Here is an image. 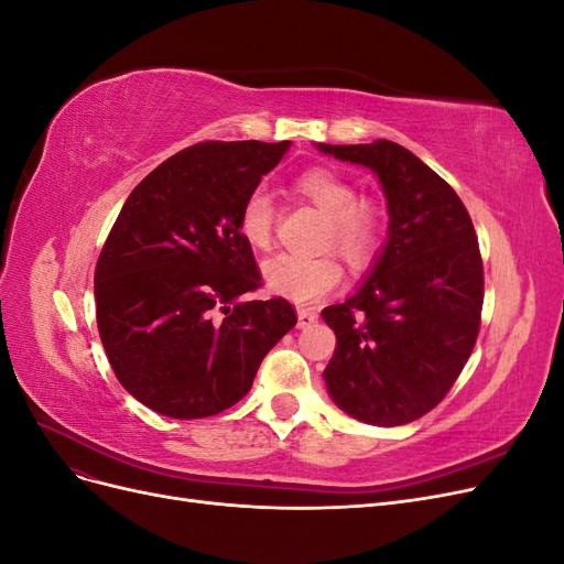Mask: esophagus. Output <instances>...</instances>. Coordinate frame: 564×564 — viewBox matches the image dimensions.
I'll use <instances>...</instances> for the list:
<instances>
[{
  "mask_svg": "<svg viewBox=\"0 0 564 564\" xmlns=\"http://www.w3.org/2000/svg\"><path fill=\"white\" fill-rule=\"evenodd\" d=\"M299 329H308L317 322V313L311 308H299Z\"/></svg>",
  "mask_w": 564,
  "mask_h": 564,
  "instance_id": "obj_1",
  "label": "esophagus"
}]
</instances>
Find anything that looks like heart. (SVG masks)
<instances>
[{"instance_id":"1","label":"heart","mask_w":564,"mask_h":564,"mask_svg":"<svg viewBox=\"0 0 564 564\" xmlns=\"http://www.w3.org/2000/svg\"><path fill=\"white\" fill-rule=\"evenodd\" d=\"M296 191L311 199L329 218L327 242L350 263H367L379 249L383 212L377 202L357 199L355 183L327 166H315L296 178ZM272 199L253 191L240 209V232L253 249H268L272 242ZM261 275L272 294L296 303H313L340 284L338 263L329 256L280 253L263 263Z\"/></svg>"}]
</instances>
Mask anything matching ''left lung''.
I'll use <instances>...</instances> for the list:
<instances>
[{
    "mask_svg": "<svg viewBox=\"0 0 564 564\" xmlns=\"http://www.w3.org/2000/svg\"><path fill=\"white\" fill-rule=\"evenodd\" d=\"M315 148L371 169L388 207L386 245L367 280L322 311L336 334L324 383L357 421L412 423L447 395L480 332L485 278L473 220L452 185L398 143Z\"/></svg>",
    "mask_w": 564,
    "mask_h": 564,
    "instance_id": "obj_1",
    "label": "left lung"
}]
</instances>
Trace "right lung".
I'll use <instances>...</instances> for the list:
<instances>
[{"instance_id": "add662e5", "label": "right lung", "mask_w": 564, "mask_h": 564, "mask_svg": "<svg viewBox=\"0 0 564 564\" xmlns=\"http://www.w3.org/2000/svg\"><path fill=\"white\" fill-rule=\"evenodd\" d=\"M292 141L197 143L133 187L98 256L96 322L115 377L169 419L240 402L268 350L294 329L261 286L240 209Z\"/></svg>"}]
</instances>
